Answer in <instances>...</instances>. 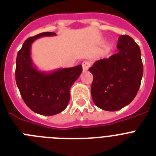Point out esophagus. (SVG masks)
I'll return each mask as SVG.
<instances>
[{"label": "esophagus", "instance_id": "1", "mask_svg": "<svg viewBox=\"0 0 156 156\" xmlns=\"http://www.w3.org/2000/svg\"><path fill=\"white\" fill-rule=\"evenodd\" d=\"M82 66H83V71H87V70H88V69L90 67V62L88 61L83 62Z\"/></svg>", "mask_w": 156, "mask_h": 156}]
</instances>
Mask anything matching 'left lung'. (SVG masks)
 Segmentation results:
<instances>
[{"instance_id":"left-lung-1","label":"left lung","mask_w":156,"mask_h":156,"mask_svg":"<svg viewBox=\"0 0 156 156\" xmlns=\"http://www.w3.org/2000/svg\"><path fill=\"white\" fill-rule=\"evenodd\" d=\"M118 53L95 62L91 96L96 105L106 111H117L131 102L140 87L143 64L140 48L131 37L122 35Z\"/></svg>"}]
</instances>
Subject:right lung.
<instances>
[{
	"label": "right lung",
	"mask_w": 156,
	"mask_h": 156,
	"mask_svg": "<svg viewBox=\"0 0 156 156\" xmlns=\"http://www.w3.org/2000/svg\"><path fill=\"white\" fill-rule=\"evenodd\" d=\"M45 32L28 38L18 52L16 58V80L24 102L36 113L53 115L67 107L70 98V88L82 73V66L58 69L46 73L37 69L32 61V44L42 37L55 36Z\"/></svg>",
	"instance_id": "obj_1"
}]
</instances>
